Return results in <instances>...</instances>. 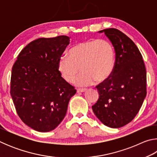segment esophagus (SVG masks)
I'll list each match as a JSON object with an SVG mask.
<instances>
[{"label":"esophagus","instance_id":"1","mask_svg":"<svg viewBox=\"0 0 157 157\" xmlns=\"http://www.w3.org/2000/svg\"><path fill=\"white\" fill-rule=\"evenodd\" d=\"M86 91V89H77V92L78 93H83Z\"/></svg>","mask_w":157,"mask_h":157}]
</instances>
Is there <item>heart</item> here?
<instances>
[{
	"instance_id": "heart-1",
	"label": "heart",
	"mask_w": 157,
	"mask_h": 157,
	"mask_svg": "<svg viewBox=\"0 0 157 157\" xmlns=\"http://www.w3.org/2000/svg\"><path fill=\"white\" fill-rule=\"evenodd\" d=\"M62 56L57 63V70L68 82H72L79 67L82 72L75 79L78 86H88L104 82L109 78L115 64L113 45L105 39H89L75 44Z\"/></svg>"
}]
</instances>
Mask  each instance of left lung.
<instances>
[{"mask_svg":"<svg viewBox=\"0 0 157 157\" xmlns=\"http://www.w3.org/2000/svg\"><path fill=\"white\" fill-rule=\"evenodd\" d=\"M98 33L113 45L116 61L109 78L96 86L99 99L92 109L105 125L119 128L134 118L145 100V66L139 48L124 33L115 28Z\"/></svg>","mask_w":157,"mask_h":157,"instance_id":"1","label":"left lung"}]
</instances>
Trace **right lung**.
Listing matches in <instances>:
<instances>
[{"label":"right lung","mask_w":157,"mask_h":157,"mask_svg":"<svg viewBox=\"0 0 157 157\" xmlns=\"http://www.w3.org/2000/svg\"><path fill=\"white\" fill-rule=\"evenodd\" d=\"M69 44L70 38L64 35L36 39L21 50L12 67L10 94L16 110L23 123L37 132L56 128L76 93L57 70Z\"/></svg>","instance_id":"add662e5"}]
</instances>
